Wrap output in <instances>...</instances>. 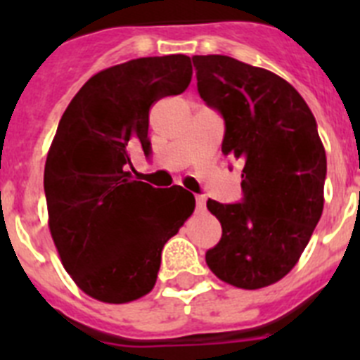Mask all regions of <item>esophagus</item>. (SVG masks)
<instances>
[{
  "label": "esophagus",
  "mask_w": 360,
  "mask_h": 360,
  "mask_svg": "<svg viewBox=\"0 0 360 360\" xmlns=\"http://www.w3.org/2000/svg\"><path fill=\"white\" fill-rule=\"evenodd\" d=\"M196 211H205V196H196Z\"/></svg>",
  "instance_id": "esophagus-1"
}]
</instances>
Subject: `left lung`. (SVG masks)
I'll return each mask as SVG.
<instances>
[{"label": "left lung", "instance_id": "1", "mask_svg": "<svg viewBox=\"0 0 360 360\" xmlns=\"http://www.w3.org/2000/svg\"><path fill=\"white\" fill-rule=\"evenodd\" d=\"M203 103L225 124L221 151L243 165L236 203L209 200L221 240L205 252L221 281L256 290L287 276L323 214L326 153L292 84L227 56H193Z\"/></svg>", "mask_w": 360, "mask_h": 360}]
</instances>
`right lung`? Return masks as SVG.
<instances>
[{"instance_id":"right-lung-1","label":"right lung","mask_w":360,"mask_h":360,"mask_svg":"<svg viewBox=\"0 0 360 360\" xmlns=\"http://www.w3.org/2000/svg\"><path fill=\"white\" fill-rule=\"evenodd\" d=\"M193 77L182 53L141 57L98 72L63 113L44 164L50 232L77 287L104 303L151 292L162 249L195 209L182 187L160 191L129 173L151 157L149 108Z\"/></svg>"}]
</instances>
